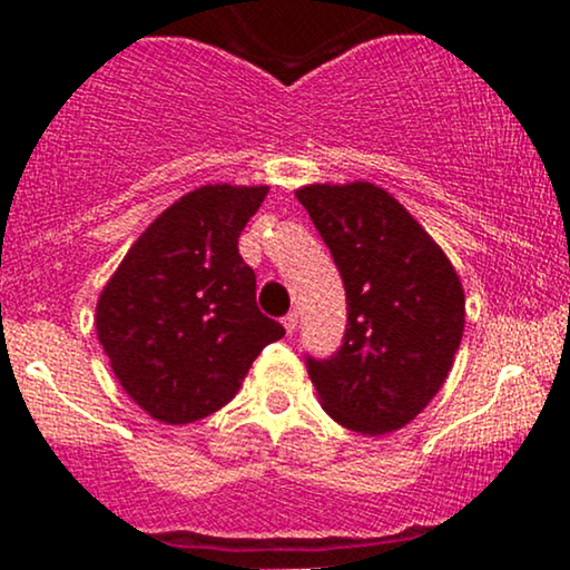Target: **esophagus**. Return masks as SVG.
<instances>
[{"instance_id":"obj_1","label":"esophagus","mask_w":570,"mask_h":570,"mask_svg":"<svg viewBox=\"0 0 570 570\" xmlns=\"http://www.w3.org/2000/svg\"><path fill=\"white\" fill-rule=\"evenodd\" d=\"M297 322H299V318H297V313H286V316H284V330L286 332H289V335H292V332L294 330H297Z\"/></svg>"}]
</instances>
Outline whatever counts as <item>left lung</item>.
<instances>
[{"mask_svg": "<svg viewBox=\"0 0 570 570\" xmlns=\"http://www.w3.org/2000/svg\"><path fill=\"white\" fill-rule=\"evenodd\" d=\"M348 299L343 345L307 358L326 415L358 434L407 426L453 370L466 297L453 263L394 195L372 181L299 187Z\"/></svg>", "mask_w": 570, "mask_h": 570, "instance_id": "left-lung-1", "label": "left lung"}]
</instances>
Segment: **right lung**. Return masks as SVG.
I'll use <instances>...</instances> for the list:
<instances>
[{"label":"right lung","instance_id":"right-lung-1","mask_svg":"<svg viewBox=\"0 0 570 570\" xmlns=\"http://www.w3.org/2000/svg\"><path fill=\"white\" fill-rule=\"evenodd\" d=\"M265 195V185L181 195L98 294V343L122 391L155 421L181 426L225 407L259 351L286 335L259 313L257 276L238 254Z\"/></svg>","mask_w":570,"mask_h":570}]
</instances>
